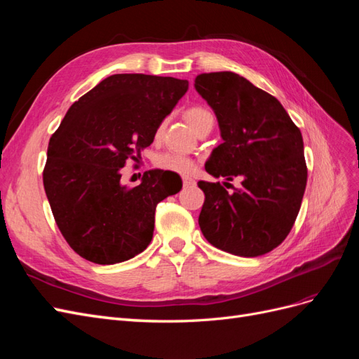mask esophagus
<instances>
[{
  "label": "esophagus",
  "instance_id": "1",
  "mask_svg": "<svg viewBox=\"0 0 359 359\" xmlns=\"http://www.w3.org/2000/svg\"><path fill=\"white\" fill-rule=\"evenodd\" d=\"M194 180H191V178H189V177H182V186L184 187H190V186H194Z\"/></svg>",
  "mask_w": 359,
  "mask_h": 359
}]
</instances>
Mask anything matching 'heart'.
I'll return each mask as SVG.
<instances>
[{"instance_id": "obj_1", "label": "heart", "mask_w": 359, "mask_h": 359, "mask_svg": "<svg viewBox=\"0 0 359 359\" xmlns=\"http://www.w3.org/2000/svg\"><path fill=\"white\" fill-rule=\"evenodd\" d=\"M186 119L187 123L190 124V127L193 130H198L208 121H214V118L211 115L210 111H206L205 107L201 106H194L190 107V109L186 111ZM163 130H165V121H161L156 132H154V137L160 139L163 135ZM156 168L161 169V170H168V172H173V173H181V175H189L194 169H196L198 163L194 158L186 156V154H180V153H172V151H168V153L158 154L154 160Z\"/></svg>"}]
</instances>
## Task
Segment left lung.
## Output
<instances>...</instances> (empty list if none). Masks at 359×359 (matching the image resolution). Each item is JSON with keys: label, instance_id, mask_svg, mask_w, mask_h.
Here are the masks:
<instances>
[{"label": "left lung", "instance_id": "left-lung-1", "mask_svg": "<svg viewBox=\"0 0 359 359\" xmlns=\"http://www.w3.org/2000/svg\"><path fill=\"white\" fill-rule=\"evenodd\" d=\"M194 86L214 109L223 137L205 170L227 181L243 178L232 193L220 182H198L205 194L201 231L223 252L262 256L286 240L306 191L299 128L274 95L240 74L203 73Z\"/></svg>", "mask_w": 359, "mask_h": 359}]
</instances>
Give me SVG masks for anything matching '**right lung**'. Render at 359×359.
<instances>
[{
  "mask_svg": "<svg viewBox=\"0 0 359 359\" xmlns=\"http://www.w3.org/2000/svg\"><path fill=\"white\" fill-rule=\"evenodd\" d=\"M189 82L163 76L112 74L74 102L52 135L43 186L64 240L99 265L124 262L153 240L157 203L181 190L173 172L148 170L136 187L121 169L153 144Z\"/></svg>",
  "mask_w": 359,
  "mask_h": 359,
  "instance_id": "1",
  "label": "right lung"
}]
</instances>
